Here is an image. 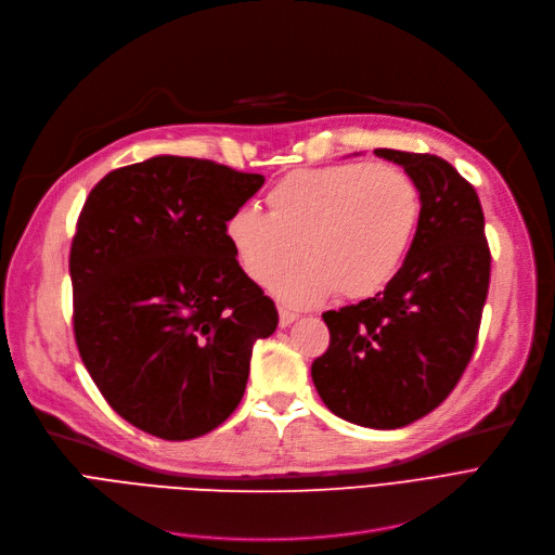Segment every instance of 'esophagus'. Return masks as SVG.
Wrapping results in <instances>:
<instances>
[{"mask_svg": "<svg viewBox=\"0 0 555 555\" xmlns=\"http://www.w3.org/2000/svg\"><path fill=\"white\" fill-rule=\"evenodd\" d=\"M300 319V313L286 309V307H280V327H288L292 323H296Z\"/></svg>", "mask_w": 555, "mask_h": 555, "instance_id": "1", "label": "esophagus"}]
</instances>
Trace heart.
<instances>
[{
    "label": "heart",
    "instance_id": "heart-1",
    "mask_svg": "<svg viewBox=\"0 0 555 555\" xmlns=\"http://www.w3.org/2000/svg\"><path fill=\"white\" fill-rule=\"evenodd\" d=\"M269 212L240 207L225 221V240L242 271L275 286L294 307H311L338 292L371 298L400 269L420 219V190L400 167L343 163L296 169L267 194Z\"/></svg>",
    "mask_w": 555,
    "mask_h": 555
}]
</instances>
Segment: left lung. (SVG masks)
<instances>
[{"label":"left lung","instance_id":"8db88e82","mask_svg":"<svg viewBox=\"0 0 555 555\" xmlns=\"http://www.w3.org/2000/svg\"><path fill=\"white\" fill-rule=\"evenodd\" d=\"M420 190V219L402 269L384 292L325 311L330 348L311 363L325 406L371 429H400L454 390L477 348L490 286L481 201L438 155L375 149Z\"/></svg>","mask_w":555,"mask_h":555}]
</instances>
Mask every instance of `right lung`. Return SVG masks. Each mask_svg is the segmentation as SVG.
Segmentation results:
<instances>
[{"mask_svg": "<svg viewBox=\"0 0 555 555\" xmlns=\"http://www.w3.org/2000/svg\"><path fill=\"white\" fill-rule=\"evenodd\" d=\"M263 184L157 155L101 178L69 250L74 338L101 395L163 440L205 436L240 406L275 302L242 271L225 221Z\"/></svg>", "mask_w": 555, "mask_h": 555, "instance_id": "add662e5", "label": "right lung"}]
</instances>
